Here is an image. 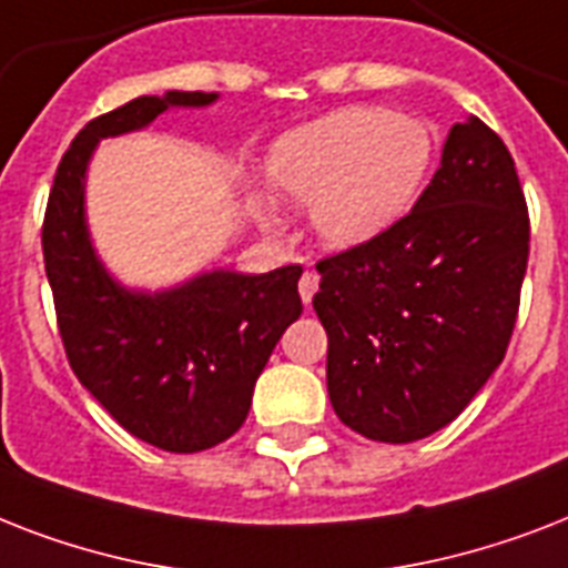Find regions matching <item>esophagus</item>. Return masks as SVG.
Instances as JSON below:
<instances>
[{
    "label": "esophagus",
    "instance_id": "obj_1",
    "mask_svg": "<svg viewBox=\"0 0 568 568\" xmlns=\"http://www.w3.org/2000/svg\"><path fill=\"white\" fill-rule=\"evenodd\" d=\"M297 288H301V301L310 306L312 297H315V292H318V274H315V271H306V274L301 276Z\"/></svg>",
    "mask_w": 568,
    "mask_h": 568
}]
</instances>
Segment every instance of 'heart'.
I'll use <instances>...</instances> for the list:
<instances>
[{
    "mask_svg": "<svg viewBox=\"0 0 568 568\" xmlns=\"http://www.w3.org/2000/svg\"><path fill=\"white\" fill-rule=\"evenodd\" d=\"M430 155L422 120L386 109H338L280 138L267 173L280 194L312 205V226L324 244L347 250L409 212Z\"/></svg>",
    "mask_w": 568,
    "mask_h": 568,
    "instance_id": "b5f03b06",
    "label": "heart"
}]
</instances>
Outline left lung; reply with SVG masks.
<instances>
[{
	"label": "left lung",
	"mask_w": 568,
	"mask_h": 568,
	"mask_svg": "<svg viewBox=\"0 0 568 568\" xmlns=\"http://www.w3.org/2000/svg\"><path fill=\"white\" fill-rule=\"evenodd\" d=\"M528 250L510 150L484 120L454 123L413 212L315 265L338 418L392 445L454 422L507 354Z\"/></svg>",
	"instance_id": "left-lung-1"
}]
</instances>
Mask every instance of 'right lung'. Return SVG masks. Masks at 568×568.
Wrapping results in <instances>:
<instances>
[{
  "mask_svg": "<svg viewBox=\"0 0 568 568\" xmlns=\"http://www.w3.org/2000/svg\"><path fill=\"white\" fill-rule=\"evenodd\" d=\"M214 100L168 91L93 118L58 164L40 232L70 368L123 430L171 454L214 448L244 424L267 356L301 318L303 267L212 271L171 292H129L88 239L84 171L102 138L144 129L173 105Z\"/></svg>",
  "mask_w": 568,
  "mask_h": 568,
  "instance_id": "add662e5",
  "label": "right lung"
}]
</instances>
